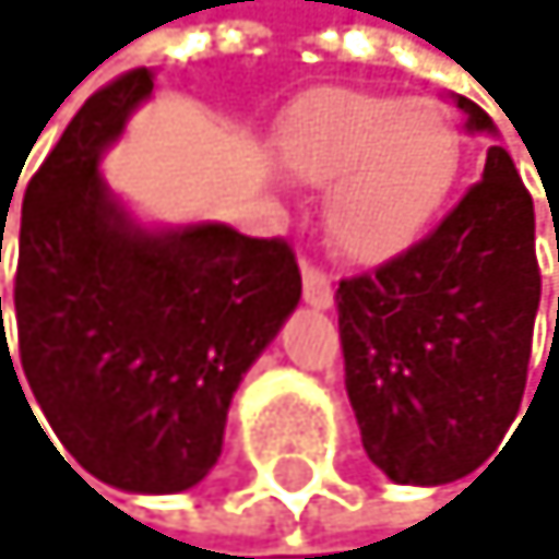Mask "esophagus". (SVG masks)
Masks as SVG:
<instances>
[{"label":"esophagus","mask_w":559,"mask_h":559,"mask_svg":"<svg viewBox=\"0 0 559 559\" xmlns=\"http://www.w3.org/2000/svg\"><path fill=\"white\" fill-rule=\"evenodd\" d=\"M304 299L314 310H329L332 307V282H329V274L314 271V266H304Z\"/></svg>","instance_id":"1"}]
</instances>
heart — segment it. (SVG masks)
Segmentation results:
<instances>
[{
    "label": "heart",
    "instance_id": "b5f03b06",
    "mask_svg": "<svg viewBox=\"0 0 559 559\" xmlns=\"http://www.w3.org/2000/svg\"><path fill=\"white\" fill-rule=\"evenodd\" d=\"M277 155L310 187H329L324 224L346 260L408 252L459 173V129L444 104L394 93L321 90L282 122Z\"/></svg>",
    "mask_w": 559,
    "mask_h": 559
}]
</instances>
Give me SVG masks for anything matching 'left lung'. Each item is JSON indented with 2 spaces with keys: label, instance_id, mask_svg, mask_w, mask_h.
<instances>
[{
  "label": "left lung",
  "instance_id": "left-lung-1",
  "mask_svg": "<svg viewBox=\"0 0 559 559\" xmlns=\"http://www.w3.org/2000/svg\"><path fill=\"white\" fill-rule=\"evenodd\" d=\"M452 100L466 133L499 136L474 100ZM538 296L535 205L499 144L430 238L340 282L346 397L390 480H463L502 444L524 397Z\"/></svg>",
  "mask_w": 559,
  "mask_h": 559
}]
</instances>
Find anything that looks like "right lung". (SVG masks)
<instances>
[{"label":"right lung","mask_w":559,"mask_h":559,"mask_svg":"<svg viewBox=\"0 0 559 559\" xmlns=\"http://www.w3.org/2000/svg\"><path fill=\"white\" fill-rule=\"evenodd\" d=\"M151 90V68L104 85L38 165L13 238V318L21 376L79 466L111 488L173 495L216 466L235 390L304 282L285 241L216 219L144 224L107 187L100 158ZM0 329V368L16 379L2 296Z\"/></svg>","instance_id":"add662e5"}]
</instances>
